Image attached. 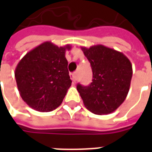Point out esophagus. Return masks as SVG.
<instances>
[{
  "instance_id": "34e87169",
  "label": "esophagus",
  "mask_w": 152,
  "mask_h": 152,
  "mask_svg": "<svg viewBox=\"0 0 152 152\" xmlns=\"http://www.w3.org/2000/svg\"><path fill=\"white\" fill-rule=\"evenodd\" d=\"M70 77H71V79L72 80L73 83H76V72L71 73V74H70Z\"/></svg>"
}]
</instances>
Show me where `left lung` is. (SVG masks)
<instances>
[{
	"instance_id": "1",
	"label": "left lung",
	"mask_w": 152,
	"mask_h": 152,
	"mask_svg": "<svg viewBox=\"0 0 152 152\" xmlns=\"http://www.w3.org/2000/svg\"><path fill=\"white\" fill-rule=\"evenodd\" d=\"M81 50L93 72L89 86H76L84 104L96 115L115 112L129 90L133 75L130 61L123 53L102 45L81 47Z\"/></svg>"
}]
</instances>
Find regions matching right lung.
<instances>
[{
    "label": "right lung",
    "mask_w": 152,
    "mask_h": 152,
    "mask_svg": "<svg viewBox=\"0 0 152 152\" xmlns=\"http://www.w3.org/2000/svg\"><path fill=\"white\" fill-rule=\"evenodd\" d=\"M46 41L29 51L15 68L20 96L30 107L40 112L58 107L72 85L67 70L66 50Z\"/></svg>",
    "instance_id": "right-lung-1"
}]
</instances>
